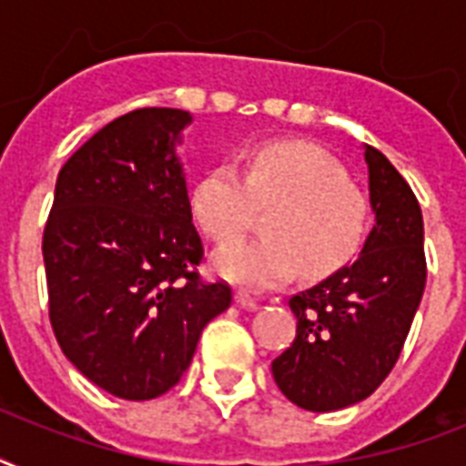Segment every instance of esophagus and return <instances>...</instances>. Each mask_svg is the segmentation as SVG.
<instances>
[{
    "instance_id": "1",
    "label": "esophagus",
    "mask_w": 466,
    "mask_h": 466,
    "mask_svg": "<svg viewBox=\"0 0 466 466\" xmlns=\"http://www.w3.org/2000/svg\"><path fill=\"white\" fill-rule=\"evenodd\" d=\"M234 302H237L239 307H244V309H254L256 307V299L244 290H237V295H234Z\"/></svg>"
}]
</instances>
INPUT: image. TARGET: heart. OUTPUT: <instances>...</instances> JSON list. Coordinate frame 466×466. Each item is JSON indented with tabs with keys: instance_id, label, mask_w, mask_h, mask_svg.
I'll return each instance as SVG.
<instances>
[{
	"instance_id": "obj_1",
	"label": "heart",
	"mask_w": 466,
	"mask_h": 466,
	"mask_svg": "<svg viewBox=\"0 0 466 466\" xmlns=\"http://www.w3.org/2000/svg\"><path fill=\"white\" fill-rule=\"evenodd\" d=\"M274 208L269 237L234 245L218 256V270L251 288H276L302 270L326 278L343 268L368 232V203L348 183L346 168L309 142L270 140L247 152L244 174L219 164L198 181L190 208L218 244H233L258 209Z\"/></svg>"
}]
</instances>
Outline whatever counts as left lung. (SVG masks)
Here are the masks:
<instances>
[{
    "label": "left lung",
    "mask_w": 466,
    "mask_h": 466,
    "mask_svg": "<svg viewBox=\"0 0 466 466\" xmlns=\"http://www.w3.org/2000/svg\"><path fill=\"white\" fill-rule=\"evenodd\" d=\"M375 227L360 256L290 298L298 336L273 360V380L307 411L368 399L397 365L426 288L423 215L404 176L365 145Z\"/></svg>",
    "instance_id": "1"
}]
</instances>
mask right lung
Segmentation results:
<instances>
[{"label":"right lung","instance_id":"1","mask_svg":"<svg viewBox=\"0 0 466 466\" xmlns=\"http://www.w3.org/2000/svg\"><path fill=\"white\" fill-rule=\"evenodd\" d=\"M188 111L137 108L86 140L55 183L43 232L55 339L89 382L145 401L174 387L205 324L232 305L203 283L176 145Z\"/></svg>","mask_w":466,"mask_h":466}]
</instances>
